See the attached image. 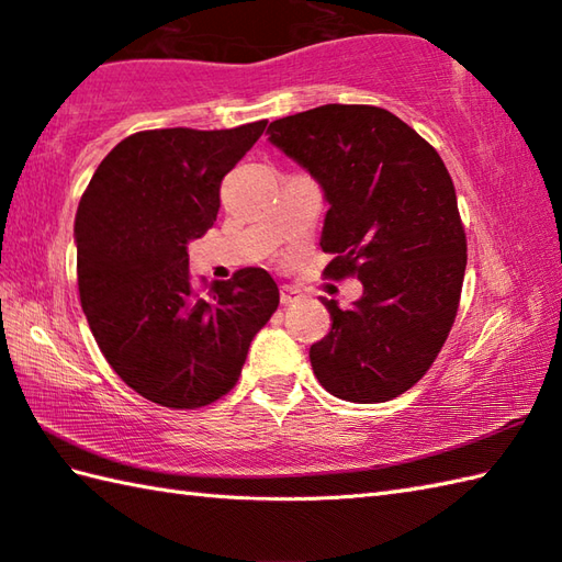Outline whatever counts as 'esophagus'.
<instances>
[{"label": "esophagus", "mask_w": 562, "mask_h": 562, "mask_svg": "<svg viewBox=\"0 0 562 562\" xmlns=\"http://www.w3.org/2000/svg\"><path fill=\"white\" fill-rule=\"evenodd\" d=\"M296 300H300V292H296L294 288H282V290H280V304H282V306H290V304H294Z\"/></svg>", "instance_id": "1"}]
</instances>
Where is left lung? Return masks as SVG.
<instances>
[{
	"instance_id": "obj_1",
	"label": "left lung",
	"mask_w": 562,
	"mask_h": 562,
	"mask_svg": "<svg viewBox=\"0 0 562 562\" xmlns=\"http://www.w3.org/2000/svg\"><path fill=\"white\" fill-rule=\"evenodd\" d=\"M268 135L324 190L328 278L355 274L364 288L345 312L321 300L333 326L308 350L314 374L342 401L396 398L432 367L459 308L465 234L447 166L376 105H318Z\"/></svg>"
}]
</instances>
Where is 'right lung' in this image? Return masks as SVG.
<instances>
[{
  "label": "right lung",
  "instance_id": "add662e5",
  "mask_svg": "<svg viewBox=\"0 0 562 562\" xmlns=\"http://www.w3.org/2000/svg\"><path fill=\"white\" fill-rule=\"evenodd\" d=\"M266 125L135 133L79 200L77 282L89 328L113 372L164 408L193 411L229 393L280 304L262 268L236 270L207 292L193 290L188 270V244L217 222L222 178Z\"/></svg>",
  "mask_w": 562,
  "mask_h": 562
}]
</instances>
